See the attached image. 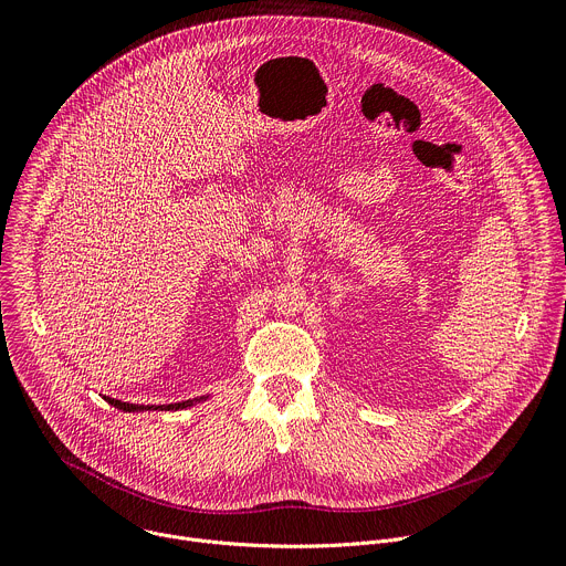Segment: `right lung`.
I'll use <instances>...</instances> for the list:
<instances>
[{"label":"right lung","instance_id":"obj_1","mask_svg":"<svg viewBox=\"0 0 566 566\" xmlns=\"http://www.w3.org/2000/svg\"><path fill=\"white\" fill-rule=\"evenodd\" d=\"M109 406L123 410V412H143V410H186V408H192L197 406V402L206 400L208 396H197V398H188V400H181V402H168V406H136V402H125V400H118V398H109V396H103Z\"/></svg>","mask_w":566,"mask_h":566}]
</instances>
